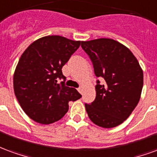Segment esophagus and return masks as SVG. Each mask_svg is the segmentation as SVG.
Returning <instances> with one entry per match:
<instances>
[{"label":"esophagus","mask_w":157,"mask_h":157,"mask_svg":"<svg viewBox=\"0 0 157 157\" xmlns=\"http://www.w3.org/2000/svg\"><path fill=\"white\" fill-rule=\"evenodd\" d=\"M78 92H79V93H81V94H83V87H79V88L78 89Z\"/></svg>","instance_id":"1"}]
</instances>
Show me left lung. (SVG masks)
Listing matches in <instances>:
<instances>
[{
  "label": "left lung",
  "instance_id": "obj_1",
  "mask_svg": "<svg viewBox=\"0 0 157 157\" xmlns=\"http://www.w3.org/2000/svg\"><path fill=\"white\" fill-rule=\"evenodd\" d=\"M90 56L96 77L105 82L95 86L96 97L85 104L93 123L103 128L122 124L139 102L143 87V71L130 49L111 38H98L81 42Z\"/></svg>",
  "mask_w": 157,
  "mask_h": 157
}]
</instances>
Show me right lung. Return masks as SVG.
<instances>
[{"label": "right lung", "instance_id": "add662e5", "mask_svg": "<svg viewBox=\"0 0 157 157\" xmlns=\"http://www.w3.org/2000/svg\"><path fill=\"white\" fill-rule=\"evenodd\" d=\"M80 41L52 35L36 40L21 56L13 75L15 95L26 115L42 124L61 120L69 101L81 94L76 89L58 83L66 77L62 67L79 48Z\"/></svg>", "mask_w": 157, "mask_h": 157}]
</instances>
